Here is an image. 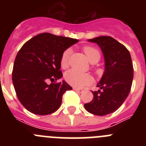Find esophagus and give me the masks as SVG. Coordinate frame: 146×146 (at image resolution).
<instances>
[{"instance_id": "esophagus-1", "label": "esophagus", "mask_w": 146, "mask_h": 146, "mask_svg": "<svg viewBox=\"0 0 146 146\" xmlns=\"http://www.w3.org/2000/svg\"><path fill=\"white\" fill-rule=\"evenodd\" d=\"M74 91H77V93H80V94H81V93L83 92V91H83V90H82V89L77 88H74Z\"/></svg>"}]
</instances>
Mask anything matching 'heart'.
I'll return each mask as SVG.
<instances>
[{"label":"heart","instance_id":"1","mask_svg":"<svg viewBox=\"0 0 146 146\" xmlns=\"http://www.w3.org/2000/svg\"><path fill=\"white\" fill-rule=\"evenodd\" d=\"M83 51L91 63H96L100 59V53L99 50L95 47L86 46L83 47ZM70 53L71 49L68 48L64 50L60 56V66L64 69L68 66ZM64 78L69 85L78 88L88 86L93 82V78L90 74L84 72H80L75 69H70L67 71L64 75Z\"/></svg>","mask_w":146,"mask_h":146}]
</instances>
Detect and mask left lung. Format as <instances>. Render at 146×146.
<instances>
[{"label": "left lung", "instance_id": "8db88e82", "mask_svg": "<svg viewBox=\"0 0 146 146\" xmlns=\"http://www.w3.org/2000/svg\"><path fill=\"white\" fill-rule=\"evenodd\" d=\"M88 41L101 47L105 70L97 85L100 90L92 91V101L84 107L90 113L106 115L117 110L129 94L133 80L131 55L124 45L111 36H103Z\"/></svg>", "mask_w": 146, "mask_h": 146}]
</instances>
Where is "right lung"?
I'll use <instances>...</instances> for the list:
<instances>
[{
	"label": "right lung",
	"instance_id": "right-lung-1",
	"mask_svg": "<svg viewBox=\"0 0 146 146\" xmlns=\"http://www.w3.org/2000/svg\"><path fill=\"white\" fill-rule=\"evenodd\" d=\"M77 42L43 33L28 40L19 50L13 66L12 82L18 99L28 111L45 115L60 108L64 94L72 89L65 81L56 82L63 77L60 56ZM47 80L52 83L48 85Z\"/></svg>",
	"mask_w": 146,
	"mask_h": 146
}]
</instances>
